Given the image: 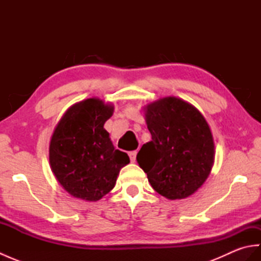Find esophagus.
<instances>
[{
    "mask_svg": "<svg viewBox=\"0 0 261 261\" xmlns=\"http://www.w3.org/2000/svg\"><path fill=\"white\" fill-rule=\"evenodd\" d=\"M129 157L131 163H136V158H137V151H131L129 152Z\"/></svg>",
    "mask_w": 261,
    "mask_h": 261,
    "instance_id": "obj_1",
    "label": "esophagus"
}]
</instances>
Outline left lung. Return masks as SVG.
I'll return each mask as SVG.
<instances>
[{
  "mask_svg": "<svg viewBox=\"0 0 261 261\" xmlns=\"http://www.w3.org/2000/svg\"><path fill=\"white\" fill-rule=\"evenodd\" d=\"M151 141L137 154L152 188L168 199L191 196L207 179L214 164V140L199 111L167 96L145 107Z\"/></svg>",
  "mask_w": 261,
  "mask_h": 261,
  "instance_id": "8db88e82",
  "label": "left lung"
}]
</instances>
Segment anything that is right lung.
<instances>
[{"label":"right lung","mask_w":261,"mask_h":261,"mask_svg":"<svg viewBox=\"0 0 261 261\" xmlns=\"http://www.w3.org/2000/svg\"><path fill=\"white\" fill-rule=\"evenodd\" d=\"M112 103L83 99L66 111L49 143V163L64 190L76 198L96 202L112 191L129 156L115 149L104 123Z\"/></svg>","instance_id":"obj_1"}]
</instances>
